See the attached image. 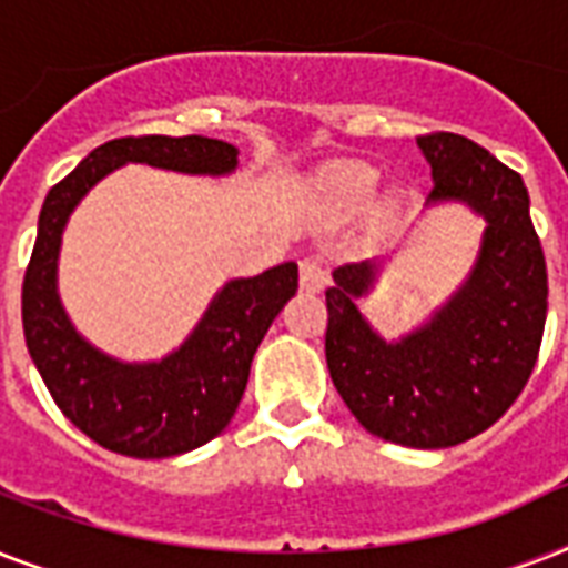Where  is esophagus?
<instances>
[{
  "mask_svg": "<svg viewBox=\"0 0 568 568\" xmlns=\"http://www.w3.org/2000/svg\"><path fill=\"white\" fill-rule=\"evenodd\" d=\"M324 285H327V274L321 271L318 262H312V258H303L301 262V288L310 294L324 292Z\"/></svg>",
  "mask_w": 568,
  "mask_h": 568,
  "instance_id": "1",
  "label": "esophagus"
}]
</instances>
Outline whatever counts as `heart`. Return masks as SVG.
<instances>
[{"mask_svg":"<svg viewBox=\"0 0 568 568\" xmlns=\"http://www.w3.org/2000/svg\"><path fill=\"white\" fill-rule=\"evenodd\" d=\"M374 191H377V173L368 168H351L336 182V194L351 205L368 203Z\"/></svg>","mask_w":568,"mask_h":568,"instance_id":"1","label":"heart"}]
</instances>
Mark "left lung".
<instances>
[{
    "mask_svg": "<svg viewBox=\"0 0 568 568\" xmlns=\"http://www.w3.org/2000/svg\"><path fill=\"white\" fill-rule=\"evenodd\" d=\"M430 205L459 203L486 230L468 276L427 321L383 338L359 312L377 258L345 262L327 288V368L356 422L406 448H450L501 418L537 365L548 274L516 171L463 135L418 138Z\"/></svg>",
    "mask_w": 568,
    "mask_h": 568,
    "instance_id": "obj_1",
    "label": "left lung"
}]
</instances>
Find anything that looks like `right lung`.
Masks as SVG:
<instances>
[{
  "mask_svg": "<svg viewBox=\"0 0 568 568\" xmlns=\"http://www.w3.org/2000/svg\"><path fill=\"white\" fill-rule=\"evenodd\" d=\"M123 164L230 176L239 150L203 135L118 138L97 146L43 200L22 280V333L52 400L84 436L123 457H176L212 442L232 422L256 347L297 292V265L283 262L223 283L189 338L162 359L123 363L93 347L58 294L61 235L84 194Z\"/></svg>",
  "mask_w": 568,
  "mask_h": 568,
  "instance_id": "obj_1",
  "label": "right lung"
}]
</instances>
